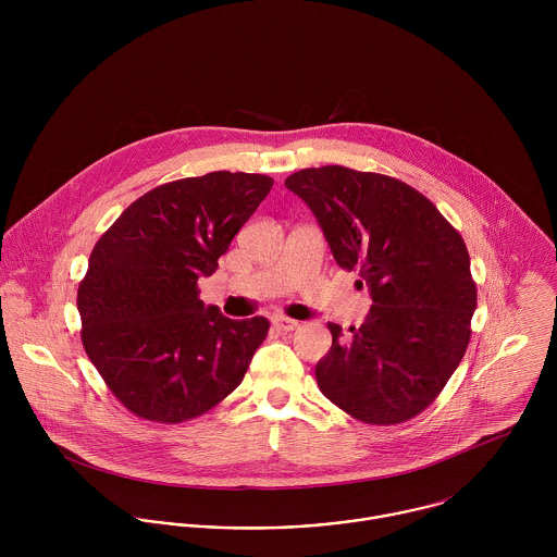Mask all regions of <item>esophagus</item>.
I'll use <instances>...</instances> for the list:
<instances>
[{
  "mask_svg": "<svg viewBox=\"0 0 557 557\" xmlns=\"http://www.w3.org/2000/svg\"><path fill=\"white\" fill-rule=\"evenodd\" d=\"M272 323H274L281 332H294V330L300 327V321L285 318V315H276V318L272 319Z\"/></svg>",
  "mask_w": 557,
  "mask_h": 557,
  "instance_id": "1",
  "label": "esophagus"
}]
</instances>
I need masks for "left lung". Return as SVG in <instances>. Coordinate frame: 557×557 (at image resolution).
Segmentation results:
<instances>
[{"label":"left lung","mask_w":557,"mask_h":557,"mask_svg":"<svg viewBox=\"0 0 557 557\" xmlns=\"http://www.w3.org/2000/svg\"><path fill=\"white\" fill-rule=\"evenodd\" d=\"M285 186L315 214L336 263L358 272L373 307L360 327L327 323L319 391L367 424L424 411L466 356L476 283L461 234L397 177L341 164L292 173Z\"/></svg>","instance_id":"obj_1"}]
</instances>
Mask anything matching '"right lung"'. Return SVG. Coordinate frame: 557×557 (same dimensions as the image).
I'll return each instance as SVG.
<instances>
[{
	"label": "right lung",
	"mask_w": 557,
	"mask_h": 557,
	"mask_svg": "<svg viewBox=\"0 0 557 557\" xmlns=\"http://www.w3.org/2000/svg\"><path fill=\"white\" fill-rule=\"evenodd\" d=\"M272 184L242 171L175 180L133 201L96 242L77 292L81 341L135 416L193 420L244 380L270 323L206 307L197 281L214 274Z\"/></svg>",
	"instance_id": "1"
}]
</instances>
